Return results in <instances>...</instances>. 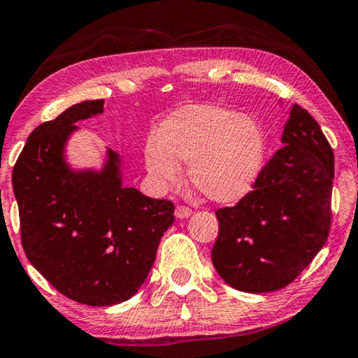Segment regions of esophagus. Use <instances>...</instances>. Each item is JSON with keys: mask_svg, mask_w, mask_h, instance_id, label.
I'll return each mask as SVG.
<instances>
[{"mask_svg": "<svg viewBox=\"0 0 358 358\" xmlns=\"http://www.w3.org/2000/svg\"><path fill=\"white\" fill-rule=\"evenodd\" d=\"M190 213H192V210H190L189 207H184V205H179V207H176V218L179 220H184V218H189Z\"/></svg>", "mask_w": 358, "mask_h": 358, "instance_id": "obj_1", "label": "esophagus"}]
</instances>
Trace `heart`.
<instances>
[{
	"instance_id": "b5f03b06",
	"label": "heart",
	"mask_w": 358,
	"mask_h": 358,
	"mask_svg": "<svg viewBox=\"0 0 358 358\" xmlns=\"http://www.w3.org/2000/svg\"><path fill=\"white\" fill-rule=\"evenodd\" d=\"M158 141H148L145 164L151 178L178 180L179 163L205 199L233 203L251 192L267 155V135L252 115L217 104H194L171 114L159 125Z\"/></svg>"
}]
</instances>
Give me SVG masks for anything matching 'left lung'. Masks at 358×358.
<instances>
[{
    "label": "left lung",
    "instance_id": "obj_1",
    "mask_svg": "<svg viewBox=\"0 0 358 358\" xmlns=\"http://www.w3.org/2000/svg\"><path fill=\"white\" fill-rule=\"evenodd\" d=\"M283 146L234 207L217 210L212 262L229 287L275 292L292 283L329 236L334 153L310 112L293 106Z\"/></svg>",
    "mask_w": 358,
    "mask_h": 358
}]
</instances>
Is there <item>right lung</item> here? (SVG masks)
<instances>
[{
    "instance_id": "obj_1",
    "label": "right lung",
    "mask_w": 358,
    "mask_h": 358,
    "mask_svg": "<svg viewBox=\"0 0 358 358\" xmlns=\"http://www.w3.org/2000/svg\"><path fill=\"white\" fill-rule=\"evenodd\" d=\"M102 112L104 99L85 101L38 125L13 169L27 259L58 292L90 306L134 296L174 223L173 202L125 187L122 159L110 148L99 171L66 163L76 122Z\"/></svg>"
}]
</instances>
